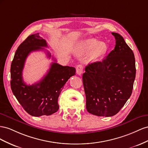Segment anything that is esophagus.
<instances>
[{
	"label": "esophagus",
	"instance_id": "1",
	"mask_svg": "<svg viewBox=\"0 0 148 148\" xmlns=\"http://www.w3.org/2000/svg\"><path fill=\"white\" fill-rule=\"evenodd\" d=\"M77 74L81 75L83 73V66L81 64H79L76 67Z\"/></svg>",
	"mask_w": 148,
	"mask_h": 148
}]
</instances>
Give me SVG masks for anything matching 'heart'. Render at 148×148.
Listing matches in <instances>:
<instances>
[{
    "label": "heart",
    "mask_w": 148,
    "mask_h": 148,
    "mask_svg": "<svg viewBox=\"0 0 148 148\" xmlns=\"http://www.w3.org/2000/svg\"><path fill=\"white\" fill-rule=\"evenodd\" d=\"M81 49L82 53H88L92 51V60H99L106 54L108 46L105 42H100L97 38H90L82 42Z\"/></svg>",
    "instance_id": "obj_1"
}]
</instances>
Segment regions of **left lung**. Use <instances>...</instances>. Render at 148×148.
Instances as JSON below:
<instances>
[{
    "label": "left lung",
    "instance_id": "left-lung-1",
    "mask_svg": "<svg viewBox=\"0 0 148 148\" xmlns=\"http://www.w3.org/2000/svg\"><path fill=\"white\" fill-rule=\"evenodd\" d=\"M112 34L115 48L102 61L88 64L82 75L87 110L99 116H112L120 110L132 95L136 76L133 51L120 34Z\"/></svg>",
    "mask_w": 148,
    "mask_h": 148
}]
</instances>
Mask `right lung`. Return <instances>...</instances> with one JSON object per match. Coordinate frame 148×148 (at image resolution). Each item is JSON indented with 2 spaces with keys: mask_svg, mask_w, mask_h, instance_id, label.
<instances>
[{
  "mask_svg": "<svg viewBox=\"0 0 148 148\" xmlns=\"http://www.w3.org/2000/svg\"><path fill=\"white\" fill-rule=\"evenodd\" d=\"M48 47L39 33L29 35L20 45L15 53L10 67V86L14 95L23 109L33 116L51 115L59 109L58 97L68 79L75 74L73 67L62 66L56 60L43 78L33 85L23 82L22 71L28 54ZM48 58L51 54L47 52Z\"/></svg>",
  "mask_w": 148,
  "mask_h": 148,
  "instance_id": "obj_1",
  "label": "right lung"
}]
</instances>
